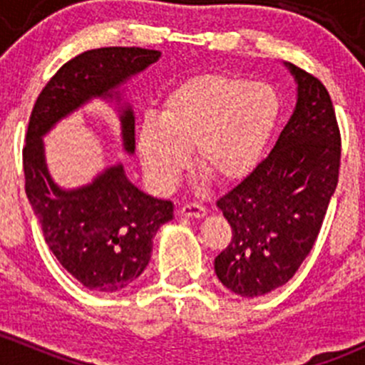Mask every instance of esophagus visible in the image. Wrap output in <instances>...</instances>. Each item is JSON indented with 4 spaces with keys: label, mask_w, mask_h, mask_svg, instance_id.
<instances>
[{
    "label": "esophagus",
    "mask_w": 365,
    "mask_h": 365,
    "mask_svg": "<svg viewBox=\"0 0 365 365\" xmlns=\"http://www.w3.org/2000/svg\"><path fill=\"white\" fill-rule=\"evenodd\" d=\"M183 217H192V219H203L206 215V210L201 205L196 203H189V205H183L182 210H180Z\"/></svg>",
    "instance_id": "34e87169"
}]
</instances>
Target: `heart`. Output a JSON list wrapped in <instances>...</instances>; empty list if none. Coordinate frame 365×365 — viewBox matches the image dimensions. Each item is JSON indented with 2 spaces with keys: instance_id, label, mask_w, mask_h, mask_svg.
I'll return each mask as SVG.
<instances>
[{
  "instance_id": "heart-1",
  "label": "heart",
  "mask_w": 365,
  "mask_h": 365,
  "mask_svg": "<svg viewBox=\"0 0 365 365\" xmlns=\"http://www.w3.org/2000/svg\"><path fill=\"white\" fill-rule=\"evenodd\" d=\"M281 101L268 84L222 72L189 77L171 90L160 116L143 120L138 153L157 190L168 192L194 164L215 182L237 183L259 164L277 127Z\"/></svg>"
}]
</instances>
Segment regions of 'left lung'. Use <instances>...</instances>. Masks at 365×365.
<instances>
[{"label": "left lung", "instance_id": "left-lung-1", "mask_svg": "<svg viewBox=\"0 0 365 365\" xmlns=\"http://www.w3.org/2000/svg\"><path fill=\"white\" fill-rule=\"evenodd\" d=\"M297 106L270 155L217 206L233 238L215 257L219 281L240 297L286 284L311 252L337 187L341 134L322 81L286 63Z\"/></svg>", "mask_w": 365, "mask_h": 365}]
</instances>
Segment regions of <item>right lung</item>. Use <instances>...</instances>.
<instances>
[{"mask_svg":"<svg viewBox=\"0 0 365 365\" xmlns=\"http://www.w3.org/2000/svg\"><path fill=\"white\" fill-rule=\"evenodd\" d=\"M159 58L160 51L141 47L86 51L54 73L29 116L23 150L26 196L56 259L91 292H118L145 272L153 237L173 219V203L139 190L121 164L106 168L88 185L61 189L47 169L42 138L93 98L116 101L121 145L132 155L135 118L120 88Z\"/></svg>","mask_w":365,"mask_h":365,"instance_id":"obj_1","label":"right lung"}]
</instances>
